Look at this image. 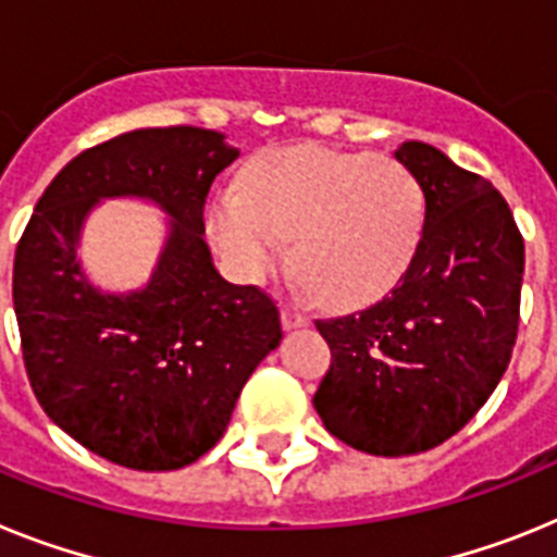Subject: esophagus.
<instances>
[{"instance_id": "esophagus-1", "label": "esophagus", "mask_w": 557, "mask_h": 557, "mask_svg": "<svg viewBox=\"0 0 557 557\" xmlns=\"http://www.w3.org/2000/svg\"><path fill=\"white\" fill-rule=\"evenodd\" d=\"M280 317H283V327H285V331H294V327H306L308 325L306 313L294 311V308H288V306L283 308V313H280Z\"/></svg>"}]
</instances>
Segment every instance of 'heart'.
Masks as SVG:
<instances>
[{"label":"heart","instance_id":"heart-1","mask_svg":"<svg viewBox=\"0 0 557 557\" xmlns=\"http://www.w3.org/2000/svg\"><path fill=\"white\" fill-rule=\"evenodd\" d=\"M423 224V187L406 164L325 148L265 153L207 212L212 244L238 277L274 272L294 238L299 283L345 308L395 288Z\"/></svg>","mask_w":557,"mask_h":557}]
</instances>
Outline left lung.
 <instances>
[{"mask_svg":"<svg viewBox=\"0 0 557 557\" xmlns=\"http://www.w3.org/2000/svg\"><path fill=\"white\" fill-rule=\"evenodd\" d=\"M418 176L425 224L393 292L359 313L317 319L331 370L313 395L327 432L375 457L446 443L510 364L524 240L502 193L434 145H398Z\"/></svg>","mask_w":557,"mask_h":557,"instance_id":"1","label":"left lung"}]
</instances>
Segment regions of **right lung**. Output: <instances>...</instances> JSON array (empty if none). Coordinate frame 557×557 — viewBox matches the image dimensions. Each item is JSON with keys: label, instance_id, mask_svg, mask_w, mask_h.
<instances>
[{"label": "right lung", "instance_id": "add662e5", "mask_svg": "<svg viewBox=\"0 0 557 557\" xmlns=\"http://www.w3.org/2000/svg\"><path fill=\"white\" fill-rule=\"evenodd\" d=\"M238 153L196 125L120 134L52 178L18 240L13 308L33 393L58 429L109 462H196L283 338L277 306L255 285L226 283L205 240L207 193ZM106 197H143L169 215L158 265L134 293L98 289L76 258Z\"/></svg>", "mask_w": 557, "mask_h": 557}]
</instances>
